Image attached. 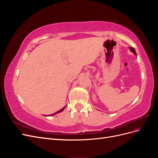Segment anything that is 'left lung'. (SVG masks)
<instances>
[{
  "instance_id": "obj_1",
  "label": "left lung",
  "mask_w": 158,
  "mask_h": 158,
  "mask_svg": "<svg viewBox=\"0 0 158 158\" xmlns=\"http://www.w3.org/2000/svg\"><path fill=\"white\" fill-rule=\"evenodd\" d=\"M129 49H130L131 51V52H132L134 54H135V55H136V51H135V49L133 48V47H129Z\"/></svg>"
}]
</instances>
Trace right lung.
Returning <instances> with one entry per match:
<instances>
[{"instance_id":"add662e5","label":"right lung","mask_w":158,"mask_h":158,"mask_svg":"<svg viewBox=\"0 0 158 158\" xmlns=\"http://www.w3.org/2000/svg\"><path fill=\"white\" fill-rule=\"evenodd\" d=\"M66 106H65L64 107H63V108H62L61 109H60V110H59V111H56V113H52V114H49V116H53V115H55V114H57V113H59L62 112V111H63V110L64 109V108L66 107Z\"/></svg>"}]
</instances>
